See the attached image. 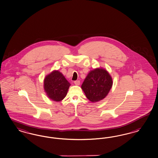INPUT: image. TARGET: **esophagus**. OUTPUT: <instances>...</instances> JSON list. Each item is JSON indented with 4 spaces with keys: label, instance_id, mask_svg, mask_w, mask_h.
<instances>
[{
    "label": "esophagus",
    "instance_id": "obj_1",
    "mask_svg": "<svg viewBox=\"0 0 158 158\" xmlns=\"http://www.w3.org/2000/svg\"><path fill=\"white\" fill-rule=\"evenodd\" d=\"M74 84L77 85H79L80 84V80H77V81H74Z\"/></svg>",
    "mask_w": 158,
    "mask_h": 158
}]
</instances>
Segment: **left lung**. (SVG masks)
I'll return each instance as SVG.
<instances>
[{
  "label": "left lung",
  "mask_w": 158,
  "mask_h": 158,
  "mask_svg": "<svg viewBox=\"0 0 158 158\" xmlns=\"http://www.w3.org/2000/svg\"><path fill=\"white\" fill-rule=\"evenodd\" d=\"M113 84L109 73L102 67L90 71L81 85L86 97L92 102L105 98Z\"/></svg>",
  "instance_id": "obj_1"
}]
</instances>
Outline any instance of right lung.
<instances>
[{
  "label": "right lung",
  "mask_w": 158,
  "mask_h": 158,
  "mask_svg": "<svg viewBox=\"0 0 158 158\" xmlns=\"http://www.w3.org/2000/svg\"><path fill=\"white\" fill-rule=\"evenodd\" d=\"M70 85V83L59 70L53 71L44 79V89L47 97L56 102L64 98Z\"/></svg>",
  "instance_id": "1"
}]
</instances>
